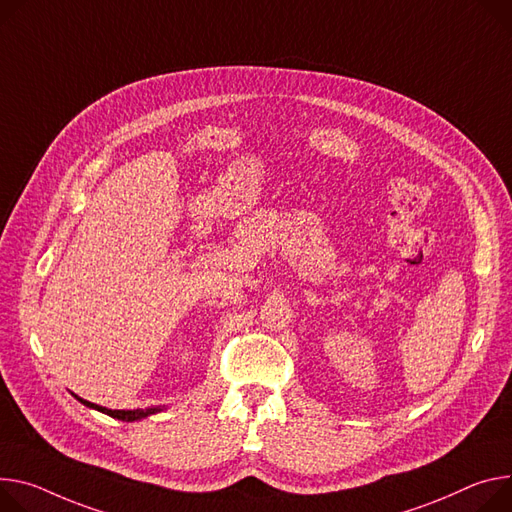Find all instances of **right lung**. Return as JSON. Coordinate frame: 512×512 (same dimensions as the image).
<instances>
[{"instance_id":"right-lung-1","label":"right lung","mask_w":512,"mask_h":512,"mask_svg":"<svg viewBox=\"0 0 512 512\" xmlns=\"http://www.w3.org/2000/svg\"><path fill=\"white\" fill-rule=\"evenodd\" d=\"M75 396V394H73ZM83 406L87 408H94V410H100L112 418H118V421H126V423H134V421H141V418H147L151 414H157L161 410H165V406H151V408H136V410H112V408H106V406H100V404H94L89 400H83L79 396H75Z\"/></svg>"}]
</instances>
